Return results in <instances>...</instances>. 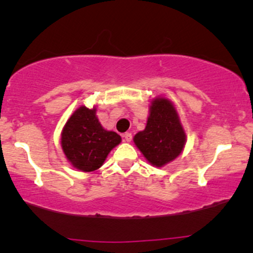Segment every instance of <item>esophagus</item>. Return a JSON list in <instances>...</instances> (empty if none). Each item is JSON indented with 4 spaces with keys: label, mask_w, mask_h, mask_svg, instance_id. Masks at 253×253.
<instances>
[{
    "label": "esophagus",
    "mask_w": 253,
    "mask_h": 253,
    "mask_svg": "<svg viewBox=\"0 0 253 253\" xmlns=\"http://www.w3.org/2000/svg\"><path fill=\"white\" fill-rule=\"evenodd\" d=\"M124 138H125V141L129 142L130 140H132V133H129V132L125 133V134H124Z\"/></svg>",
    "instance_id": "obj_1"
}]
</instances>
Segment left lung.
Masks as SVG:
<instances>
[{
  "label": "left lung",
  "mask_w": 253,
  "mask_h": 253,
  "mask_svg": "<svg viewBox=\"0 0 253 253\" xmlns=\"http://www.w3.org/2000/svg\"><path fill=\"white\" fill-rule=\"evenodd\" d=\"M133 141L146 160L156 167L165 166L181 153L186 134L176 109L169 99L152 100L145 129L136 133Z\"/></svg>",
  "instance_id": "obj_1"
}]
</instances>
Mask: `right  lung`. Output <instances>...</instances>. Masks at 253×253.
I'll return each mask as SVG.
<instances>
[{"mask_svg": "<svg viewBox=\"0 0 253 253\" xmlns=\"http://www.w3.org/2000/svg\"><path fill=\"white\" fill-rule=\"evenodd\" d=\"M120 142L121 136L118 133L101 126L95 107H79L61 133V146L67 160L82 172L100 169L109 152Z\"/></svg>", "mask_w": 253, "mask_h": 253, "instance_id": "obj_1", "label": "right lung"}]
</instances>
